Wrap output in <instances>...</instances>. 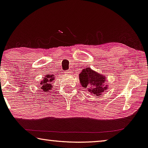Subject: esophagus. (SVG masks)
<instances>
[{"label":"esophagus","mask_w":148,"mask_h":148,"mask_svg":"<svg viewBox=\"0 0 148 148\" xmlns=\"http://www.w3.org/2000/svg\"><path fill=\"white\" fill-rule=\"evenodd\" d=\"M66 73H67V74H70L71 73V70H67L66 72Z\"/></svg>","instance_id":"34e87169"}]
</instances>
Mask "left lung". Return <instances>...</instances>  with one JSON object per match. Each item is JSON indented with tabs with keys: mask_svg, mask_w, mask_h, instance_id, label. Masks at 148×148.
Here are the masks:
<instances>
[{
	"mask_svg": "<svg viewBox=\"0 0 148 148\" xmlns=\"http://www.w3.org/2000/svg\"><path fill=\"white\" fill-rule=\"evenodd\" d=\"M79 78L82 87L87 88L88 91L93 94V96L100 95L107 88L105 77L93 71L90 68H84L79 74Z\"/></svg>",
	"mask_w": 148,
	"mask_h": 148,
	"instance_id": "1",
	"label": "left lung"
}]
</instances>
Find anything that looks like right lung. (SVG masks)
Wrapping results in <instances>:
<instances>
[{"label":"right lung","instance_id":"obj_1","mask_svg":"<svg viewBox=\"0 0 148 148\" xmlns=\"http://www.w3.org/2000/svg\"><path fill=\"white\" fill-rule=\"evenodd\" d=\"M46 78H44V80L42 82H41L40 84L42 86V89L45 92H47L48 90H51L52 88V81L54 80V75H46V76H45Z\"/></svg>","mask_w":148,"mask_h":148}]
</instances>
